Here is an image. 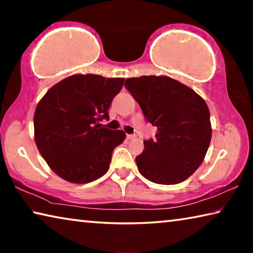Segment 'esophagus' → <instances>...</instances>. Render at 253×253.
Returning <instances> with one entry per match:
<instances>
[{"label":"esophagus","instance_id":"1","mask_svg":"<svg viewBox=\"0 0 253 253\" xmlns=\"http://www.w3.org/2000/svg\"><path fill=\"white\" fill-rule=\"evenodd\" d=\"M135 137H136L135 135H127V138H128V139H134Z\"/></svg>","mask_w":253,"mask_h":253}]
</instances>
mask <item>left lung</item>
I'll list each match as a JSON object with an SVG mask.
<instances>
[{"mask_svg": "<svg viewBox=\"0 0 253 253\" xmlns=\"http://www.w3.org/2000/svg\"><path fill=\"white\" fill-rule=\"evenodd\" d=\"M125 87L146 121L157 127L156 139L144 140L136 164L145 178L172 185L185 181L202 164L212 136L207 102L193 89L165 76L128 78Z\"/></svg>", "mask_w": 253, "mask_h": 253, "instance_id": "obj_1", "label": "left lung"}]
</instances>
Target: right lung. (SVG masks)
<instances>
[{
	"mask_svg": "<svg viewBox=\"0 0 253 253\" xmlns=\"http://www.w3.org/2000/svg\"><path fill=\"white\" fill-rule=\"evenodd\" d=\"M124 80L74 75L42 97L34 113V140L58 176L84 184L108 170L114 148L124 142L126 134L98 123L109 119L108 108Z\"/></svg>",
	"mask_w": 253,
	"mask_h": 253,
	"instance_id": "right-lung-1",
	"label": "right lung"
}]
</instances>
